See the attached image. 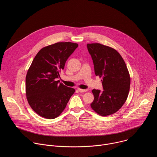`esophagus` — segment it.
Here are the masks:
<instances>
[{
	"mask_svg": "<svg viewBox=\"0 0 157 157\" xmlns=\"http://www.w3.org/2000/svg\"><path fill=\"white\" fill-rule=\"evenodd\" d=\"M78 90L79 92H81V93H84V92H87L88 90L87 89H79L78 88Z\"/></svg>",
	"mask_w": 157,
	"mask_h": 157,
	"instance_id": "1",
	"label": "esophagus"
}]
</instances>
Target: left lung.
Returning <instances> with one entry per match:
<instances>
[{
	"label": "left lung",
	"instance_id": "left-lung-1",
	"mask_svg": "<svg viewBox=\"0 0 157 157\" xmlns=\"http://www.w3.org/2000/svg\"><path fill=\"white\" fill-rule=\"evenodd\" d=\"M96 76L102 78L104 90L93 89L91 108L102 116L116 113L125 102L129 93L130 78L125 61L114 48L100 43H88Z\"/></svg>",
	"mask_w": 157,
	"mask_h": 157
}]
</instances>
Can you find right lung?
<instances>
[{"label":"right lung","mask_w":157,"mask_h":157,"mask_svg":"<svg viewBox=\"0 0 157 157\" xmlns=\"http://www.w3.org/2000/svg\"><path fill=\"white\" fill-rule=\"evenodd\" d=\"M77 43L58 42L41 49L34 58L25 79L28 102L35 113L44 118L58 117L75 90L56 79Z\"/></svg>","instance_id":"right-lung-1"}]
</instances>
